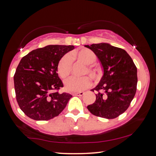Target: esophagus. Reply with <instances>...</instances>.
Listing matches in <instances>:
<instances>
[{
	"mask_svg": "<svg viewBox=\"0 0 156 156\" xmlns=\"http://www.w3.org/2000/svg\"><path fill=\"white\" fill-rule=\"evenodd\" d=\"M84 94V92H78V93H74L73 94V96H83Z\"/></svg>",
	"mask_w": 156,
	"mask_h": 156,
	"instance_id": "1",
	"label": "esophagus"
}]
</instances>
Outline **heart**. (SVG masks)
I'll use <instances>...</instances> for the list:
<instances>
[{"label": "heart", "mask_w": 156, "mask_h": 156, "mask_svg": "<svg viewBox=\"0 0 156 156\" xmlns=\"http://www.w3.org/2000/svg\"><path fill=\"white\" fill-rule=\"evenodd\" d=\"M73 58H76L81 60L86 65H91L96 62V56L94 53L88 49H82L79 51L73 52L72 54ZM70 55H65L60 60L58 65V72L62 78H66L70 74L72 71V58ZM92 78H98V74L97 71L94 68L89 67L86 71ZM91 81L88 76H83V77H71L65 82V86L68 91L79 92L87 89L91 86Z\"/></svg>", "instance_id": "1"}]
</instances>
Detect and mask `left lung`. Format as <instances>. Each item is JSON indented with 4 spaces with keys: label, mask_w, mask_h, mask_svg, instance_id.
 Wrapping results in <instances>:
<instances>
[{
    "label": "left lung",
    "mask_w": 156,
    "mask_h": 156,
    "mask_svg": "<svg viewBox=\"0 0 156 156\" xmlns=\"http://www.w3.org/2000/svg\"><path fill=\"white\" fill-rule=\"evenodd\" d=\"M96 55L104 73L92 91H98L94 103L87 106L92 114L113 119L128 109L135 96L137 68L125 50L108 43L85 45Z\"/></svg>",
    "instance_id": "1"
}]
</instances>
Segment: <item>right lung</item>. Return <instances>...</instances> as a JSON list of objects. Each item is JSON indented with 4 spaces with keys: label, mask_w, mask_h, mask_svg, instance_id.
<instances>
[{
    "label": "right lung",
    "mask_w": 156,
    "mask_h": 156,
    "mask_svg": "<svg viewBox=\"0 0 156 156\" xmlns=\"http://www.w3.org/2000/svg\"><path fill=\"white\" fill-rule=\"evenodd\" d=\"M73 45H47L29 53L18 64L14 76L16 97L20 109L35 120H48L61 113L72 96L60 94L62 80L58 65Z\"/></svg>",
    "instance_id": "right-lung-1"
}]
</instances>
